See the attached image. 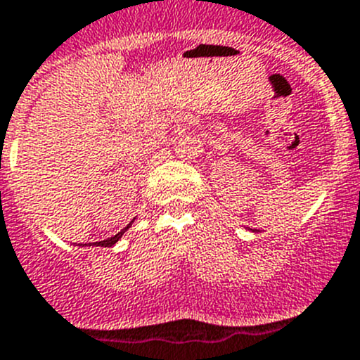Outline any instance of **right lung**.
<instances>
[{
  "instance_id": "add662e5",
  "label": "right lung",
  "mask_w": 360,
  "mask_h": 360,
  "mask_svg": "<svg viewBox=\"0 0 360 360\" xmlns=\"http://www.w3.org/2000/svg\"><path fill=\"white\" fill-rule=\"evenodd\" d=\"M131 226V224H129ZM129 226L127 227H124L122 231H120V233H117L115 236H112V238H108V240H103V241H96V243H89V245H96V247H113V245L117 243V241L120 240V238H122V234L126 233L127 229H129ZM86 245V243H85Z\"/></svg>"
}]
</instances>
